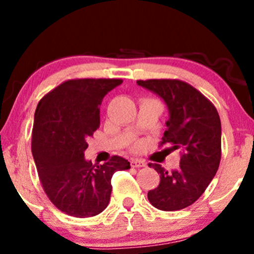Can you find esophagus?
<instances>
[{
  "mask_svg": "<svg viewBox=\"0 0 254 254\" xmlns=\"http://www.w3.org/2000/svg\"><path fill=\"white\" fill-rule=\"evenodd\" d=\"M130 165H131V167H145L146 163L142 160H139V158H132L130 161Z\"/></svg>",
  "mask_w": 254,
  "mask_h": 254,
  "instance_id": "esophagus-1",
  "label": "esophagus"
}]
</instances>
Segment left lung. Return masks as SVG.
I'll return each mask as SVG.
<instances>
[{
	"instance_id": "obj_1",
	"label": "left lung",
	"mask_w": 254,
	"mask_h": 254,
	"mask_svg": "<svg viewBox=\"0 0 254 254\" xmlns=\"http://www.w3.org/2000/svg\"><path fill=\"white\" fill-rule=\"evenodd\" d=\"M139 86L157 94L166 103L162 143L181 153L179 167L166 171L150 163L160 175V184L147 193L150 203L163 211H176L200 198L212 181L221 160V122L214 104L198 89L179 79L137 81Z\"/></svg>"
}]
</instances>
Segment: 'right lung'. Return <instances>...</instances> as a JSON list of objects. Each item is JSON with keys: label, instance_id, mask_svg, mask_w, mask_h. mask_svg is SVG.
<instances>
[{"label": "right lung", "instance_id": "obj_1", "mask_svg": "<svg viewBox=\"0 0 254 254\" xmlns=\"http://www.w3.org/2000/svg\"><path fill=\"white\" fill-rule=\"evenodd\" d=\"M122 82L117 78L68 79L38 103L32 132L33 157L48 198L70 216L101 214L111 200L114 172L130 168V162L120 156L98 166L84 158L87 139L99 127V106Z\"/></svg>", "mask_w": 254, "mask_h": 254}]
</instances>
